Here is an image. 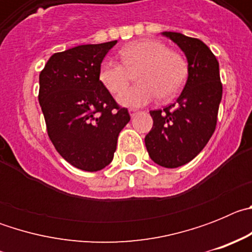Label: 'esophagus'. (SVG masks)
<instances>
[{"instance_id": "1", "label": "esophagus", "mask_w": 252, "mask_h": 252, "mask_svg": "<svg viewBox=\"0 0 252 252\" xmlns=\"http://www.w3.org/2000/svg\"><path fill=\"white\" fill-rule=\"evenodd\" d=\"M137 113H139V111L135 110V108H131V110H130V116H131V117H133V116H136Z\"/></svg>"}]
</instances>
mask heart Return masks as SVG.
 Instances as JSON below:
<instances>
[{
    "instance_id": "heart-1",
    "label": "heart",
    "mask_w": 252,
    "mask_h": 252,
    "mask_svg": "<svg viewBox=\"0 0 252 252\" xmlns=\"http://www.w3.org/2000/svg\"><path fill=\"white\" fill-rule=\"evenodd\" d=\"M121 63L104 59L98 79L110 93H119L136 71V86L120 93L117 99L126 107H141L160 97L174 98L183 88L188 75L187 62L180 54L169 50L159 40L144 39L125 45L120 50Z\"/></svg>"
}]
</instances>
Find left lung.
<instances>
[{"label":"left lung","mask_w":252,"mask_h":252,"mask_svg":"<svg viewBox=\"0 0 252 252\" xmlns=\"http://www.w3.org/2000/svg\"><path fill=\"white\" fill-rule=\"evenodd\" d=\"M188 60V78L175 103L150 111L153 128L145 136L151 160L164 168H178L194 159L215 132L222 83L220 64L199 39L164 31Z\"/></svg>","instance_id":"8db88e82"}]
</instances>
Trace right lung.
Listing matches in <instances>:
<instances>
[{
	"label": "right lung",
	"mask_w": 252,
	"mask_h": 252,
	"mask_svg": "<svg viewBox=\"0 0 252 252\" xmlns=\"http://www.w3.org/2000/svg\"><path fill=\"white\" fill-rule=\"evenodd\" d=\"M117 40L55 53L39 75V103L58 153L75 168L98 171L113 159L119 133L130 121L98 79Z\"/></svg>",
	"instance_id": "obj_1"
}]
</instances>
